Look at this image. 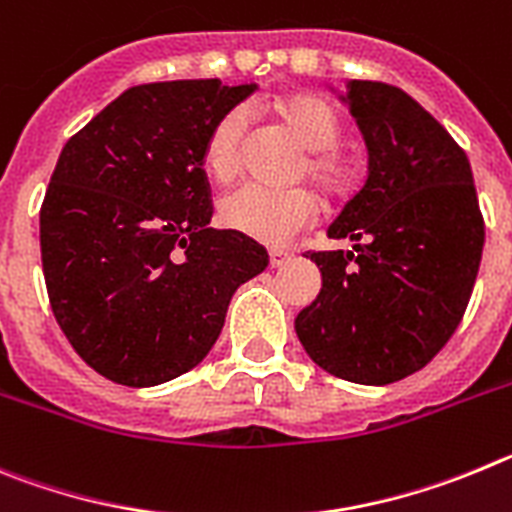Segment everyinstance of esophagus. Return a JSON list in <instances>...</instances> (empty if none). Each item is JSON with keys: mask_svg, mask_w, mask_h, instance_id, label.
<instances>
[{"mask_svg": "<svg viewBox=\"0 0 512 512\" xmlns=\"http://www.w3.org/2000/svg\"><path fill=\"white\" fill-rule=\"evenodd\" d=\"M285 262H290V252L270 250V267H283Z\"/></svg>", "mask_w": 512, "mask_h": 512, "instance_id": "34e87169", "label": "esophagus"}]
</instances>
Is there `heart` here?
<instances>
[{"label":"heart","instance_id":"heart-1","mask_svg":"<svg viewBox=\"0 0 512 512\" xmlns=\"http://www.w3.org/2000/svg\"><path fill=\"white\" fill-rule=\"evenodd\" d=\"M278 122H283L308 153L301 163V176L311 178L321 191L344 196L357 186V163L336 147L342 124L334 109L308 91H280L265 104ZM247 119L239 109L216 119L204 145V168L216 183H229L242 170ZM319 201L306 188L273 191L245 186L229 193L219 206V216L232 232L262 245H285L303 227L313 222Z\"/></svg>","mask_w":512,"mask_h":512}]
</instances>
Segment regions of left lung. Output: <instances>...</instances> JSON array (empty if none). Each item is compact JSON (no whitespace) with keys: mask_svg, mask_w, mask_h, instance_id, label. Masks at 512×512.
<instances>
[{"mask_svg":"<svg viewBox=\"0 0 512 512\" xmlns=\"http://www.w3.org/2000/svg\"><path fill=\"white\" fill-rule=\"evenodd\" d=\"M370 173L329 227L352 252H306L321 290L296 316L308 357L342 380L390 385L426 367L472 296L485 219L467 153L416 99L382 81H349Z\"/></svg>","mask_w":512,"mask_h":512,"instance_id":"obj_1","label":"left lung"}]
</instances>
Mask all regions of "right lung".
I'll return each instance as SVG.
<instances>
[{
    "mask_svg": "<svg viewBox=\"0 0 512 512\" xmlns=\"http://www.w3.org/2000/svg\"><path fill=\"white\" fill-rule=\"evenodd\" d=\"M255 84L132 86L78 130L40 206L50 308L86 365L150 388L193 370L222 334L234 290L265 247L211 229L204 145Z\"/></svg>",
    "mask_w": 512,
    "mask_h": 512,
    "instance_id": "add662e5",
    "label": "right lung"
}]
</instances>
